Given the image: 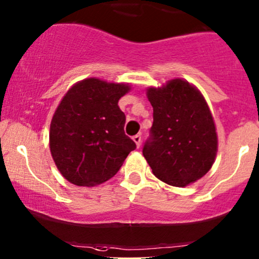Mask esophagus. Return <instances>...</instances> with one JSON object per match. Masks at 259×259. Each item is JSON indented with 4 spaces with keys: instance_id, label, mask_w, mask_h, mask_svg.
Masks as SVG:
<instances>
[{
    "instance_id": "1",
    "label": "esophagus",
    "mask_w": 259,
    "mask_h": 259,
    "mask_svg": "<svg viewBox=\"0 0 259 259\" xmlns=\"http://www.w3.org/2000/svg\"><path fill=\"white\" fill-rule=\"evenodd\" d=\"M133 140H134V143L136 144V146L140 147V145H141V136L140 135L133 136Z\"/></svg>"
}]
</instances>
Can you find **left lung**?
<instances>
[{
	"mask_svg": "<svg viewBox=\"0 0 259 259\" xmlns=\"http://www.w3.org/2000/svg\"><path fill=\"white\" fill-rule=\"evenodd\" d=\"M153 108L143 155L152 173L173 187H186L206 175L218 152L214 119L203 95L181 78L150 87Z\"/></svg>",
	"mask_w": 259,
	"mask_h": 259,
	"instance_id": "left-lung-1",
	"label": "left lung"
}]
</instances>
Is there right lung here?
<instances>
[{"mask_svg":"<svg viewBox=\"0 0 259 259\" xmlns=\"http://www.w3.org/2000/svg\"><path fill=\"white\" fill-rule=\"evenodd\" d=\"M127 83L91 77L67 91L50 124V151L70 183L93 187L112 178L136 145L125 135L118 102Z\"/></svg>","mask_w":259,"mask_h":259,"instance_id":"add662e5","label":"right lung"}]
</instances>
